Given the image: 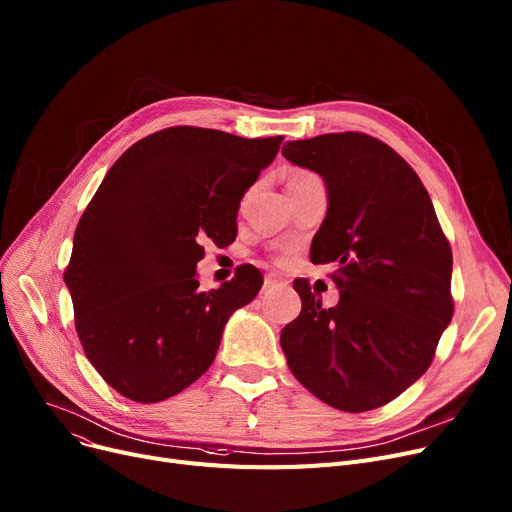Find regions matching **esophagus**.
Returning a JSON list of instances; mask_svg holds the SVG:
<instances>
[{"instance_id":"34e87169","label":"esophagus","mask_w":512,"mask_h":512,"mask_svg":"<svg viewBox=\"0 0 512 512\" xmlns=\"http://www.w3.org/2000/svg\"><path fill=\"white\" fill-rule=\"evenodd\" d=\"M263 286H265V288H282V286H286V282H284L282 278L274 276V274H267Z\"/></svg>"}]
</instances>
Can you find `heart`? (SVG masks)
<instances>
[{"instance_id": "b5f03b06", "label": "heart", "mask_w": 512, "mask_h": 512, "mask_svg": "<svg viewBox=\"0 0 512 512\" xmlns=\"http://www.w3.org/2000/svg\"><path fill=\"white\" fill-rule=\"evenodd\" d=\"M309 178H315V174H311V172H307V170H294V172H290V174H288L286 184H290V182H301V180H309Z\"/></svg>"}]
</instances>
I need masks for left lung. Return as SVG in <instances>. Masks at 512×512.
<instances>
[{
  "mask_svg": "<svg viewBox=\"0 0 512 512\" xmlns=\"http://www.w3.org/2000/svg\"><path fill=\"white\" fill-rule=\"evenodd\" d=\"M282 155L326 182L313 263H334L338 305L294 280L303 309L280 334L290 371L326 405H388L432 365L452 319V251L415 170L363 132L288 141Z\"/></svg>",
  "mask_w": 512,
  "mask_h": 512,
  "instance_id": "obj_1",
  "label": "left lung"
}]
</instances>
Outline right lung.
Returning a JSON list of instances; mask_svg holds the SVG:
<instances>
[{"label": "right lung", "instance_id": "right-lung-1", "mask_svg": "<svg viewBox=\"0 0 512 512\" xmlns=\"http://www.w3.org/2000/svg\"><path fill=\"white\" fill-rule=\"evenodd\" d=\"M282 137L174 126L134 143L105 174L74 232L64 282L76 334L101 378L134 402L166 400L209 369L230 315L263 278L242 265L201 292V240L236 238L240 199Z\"/></svg>", "mask_w": 512, "mask_h": 512}]
</instances>
